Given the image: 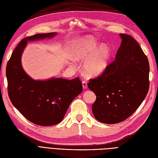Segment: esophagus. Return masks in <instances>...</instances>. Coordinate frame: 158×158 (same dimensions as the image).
Here are the masks:
<instances>
[{"instance_id":"esophagus-1","label":"esophagus","mask_w":158,"mask_h":158,"mask_svg":"<svg viewBox=\"0 0 158 158\" xmlns=\"http://www.w3.org/2000/svg\"><path fill=\"white\" fill-rule=\"evenodd\" d=\"M82 87L83 88L85 89L88 88V85H87V82L85 81H83L82 82Z\"/></svg>"}]
</instances>
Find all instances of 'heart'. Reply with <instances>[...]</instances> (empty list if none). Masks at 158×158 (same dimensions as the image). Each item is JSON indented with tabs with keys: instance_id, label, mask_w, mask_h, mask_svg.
I'll return each mask as SVG.
<instances>
[{
	"instance_id": "obj_1",
	"label": "heart",
	"mask_w": 158,
	"mask_h": 158,
	"mask_svg": "<svg viewBox=\"0 0 158 158\" xmlns=\"http://www.w3.org/2000/svg\"><path fill=\"white\" fill-rule=\"evenodd\" d=\"M111 56L109 47L99 43L92 36L88 35L76 40L73 47V59L74 61H85L84 70L90 77H95L106 69ZM70 66H74L72 62Z\"/></svg>"
}]
</instances>
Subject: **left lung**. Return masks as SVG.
<instances>
[{
	"label": "left lung",
	"mask_w": 158,
	"mask_h": 158,
	"mask_svg": "<svg viewBox=\"0 0 158 158\" xmlns=\"http://www.w3.org/2000/svg\"><path fill=\"white\" fill-rule=\"evenodd\" d=\"M121 44L115 59L101 76L89 80L88 88L96 95L92 112L99 122L125 121L144 101L149 89L150 66L138 42L120 33Z\"/></svg>",
	"instance_id": "left-lung-1"
}]
</instances>
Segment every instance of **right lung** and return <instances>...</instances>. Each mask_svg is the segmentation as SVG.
Here are the masks:
<instances>
[{"instance_id": "obj_1", "label": "right lung", "mask_w": 158, "mask_h": 158, "mask_svg": "<svg viewBox=\"0 0 158 158\" xmlns=\"http://www.w3.org/2000/svg\"><path fill=\"white\" fill-rule=\"evenodd\" d=\"M56 32L38 33L19 43L6 66L8 92L13 106L27 120L40 126H51L63 120L73 99L82 92L77 77L34 80L23 70L22 55L28 41L51 39Z\"/></svg>"}]
</instances>
